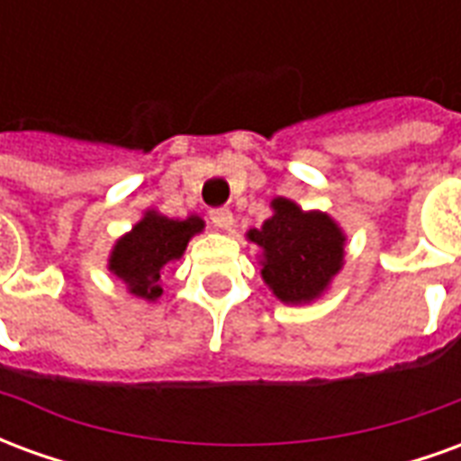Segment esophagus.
Listing matches in <instances>:
<instances>
[{
	"label": "esophagus",
	"mask_w": 461,
	"mask_h": 461,
	"mask_svg": "<svg viewBox=\"0 0 461 461\" xmlns=\"http://www.w3.org/2000/svg\"><path fill=\"white\" fill-rule=\"evenodd\" d=\"M210 220L217 230H231V227H234V214H231L227 207H221V210H212Z\"/></svg>",
	"instance_id": "1"
}]
</instances>
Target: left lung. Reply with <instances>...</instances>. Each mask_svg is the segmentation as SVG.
I'll list each match as a JSON object with an SVG mask.
<instances>
[{
  "instance_id": "obj_1",
  "label": "left lung",
  "mask_w": 461,
  "mask_h": 461,
  "mask_svg": "<svg viewBox=\"0 0 461 461\" xmlns=\"http://www.w3.org/2000/svg\"><path fill=\"white\" fill-rule=\"evenodd\" d=\"M271 210L261 230L247 234L261 247V279L284 303L319 299L343 269L346 234L326 212H303L286 197H276Z\"/></svg>"
}]
</instances>
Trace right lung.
Segmentation results:
<instances>
[{"label": "right lung", "instance_id": "obj_1", "mask_svg": "<svg viewBox=\"0 0 461 461\" xmlns=\"http://www.w3.org/2000/svg\"><path fill=\"white\" fill-rule=\"evenodd\" d=\"M202 230L204 221L194 214L187 220H170L148 210L128 234L115 241L108 269L128 286L132 296L158 301L162 296V269L170 261L180 259L187 249V241Z\"/></svg>", "mask_w": 461, "mask_h": 461}]
</instances>
